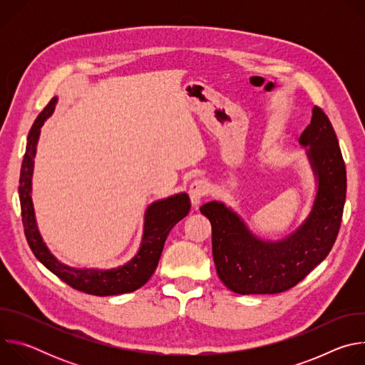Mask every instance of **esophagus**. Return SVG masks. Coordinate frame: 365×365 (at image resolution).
Masks as SVG:
<instances>
[{"label":"esophagus","mask_w":365,"mask_h":365,"mask_svg":"<svg viewBox=\"0 0 365 365\" xmlns=\"http://www.w3.org/2000/svg\"><path fill=\"white\" fill-rule=\"evenodd\" d=\"M207 193V186L203 180L200 179H196L190 183L189 186V196H190V200H192V205L195 207H197L202 202V199L205 197V195Z\"/></svg>","instance_id":"esophagus-1"}]
</instances>
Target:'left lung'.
Here are the masks:
<instances>
[{
    "label": "left lung",
    "mask_w": 365,
    "mask_h": 365,
    "mask_svg": "<svg viewBox=\"0 0 365 365\" xmlns=\"http://www.w3.org/2000/svg\"><path fill=\"white\" fill-rule=\"evenodd\" d=\"M314 172L317 195L306 220L280 240L255 235L224 202L200 212L212 225V255L221 282L238 294L282 293L303 280L329 254L342 220L346 172L336 134L327 114L314 107L299 138Z\"/></svg>",
    "instance_id": "obj_1"
}]
</instances>
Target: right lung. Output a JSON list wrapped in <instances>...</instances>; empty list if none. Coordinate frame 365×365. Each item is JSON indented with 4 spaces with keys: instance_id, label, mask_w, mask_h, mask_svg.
Wrapping results in <instances>:
<instances>
[{
    "instance_id": "obj_1",
    "label": "right lung",
    "mask_w": 365,
    "mask_h": 365,
    "mask_svg": "<svg viewBox=\"0 0 365 365\" xmlns=\"http://www.w3.org/2000/svg\"><path fill=\"white\" fill-rule=\"evenodd\" d=\"M58 96L48 102V106L36 118L26 145V154L20 172V205L27 242L38 262L56 274L71 287L95 296H114L130 293L144 286L153 276L165 247V241L170 230L183 220L190 210V199L186 192L175 193L165 199L151 202L144 212L143 237L135 255L123 266L114 269H76L63 264L51 254L38 231L33 197L31 182L34 170V158L44 121L53 114Z\"/></svg>"
}]
</instances>
